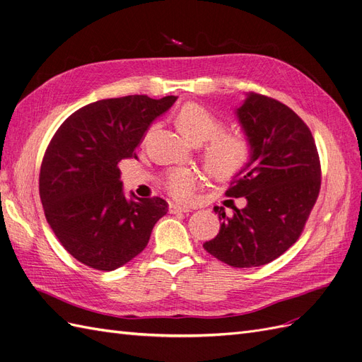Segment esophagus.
<instances>
[{"mask_svg":"<svg viewBox=\"0 0 362 362\" xmlns=\"http://www.w3.org/2000/svg\"><path fill=\"white\" fill-rule=\"evenodd\" d=\"M169 211L173 214V213H190L192 208L190 206H182V205H178V204H170L169 205Z\"/></svg>","mask_w":362,"mask_h":362,"instance_id":"esophagus-1","label":"esophagus"}]
</instances>
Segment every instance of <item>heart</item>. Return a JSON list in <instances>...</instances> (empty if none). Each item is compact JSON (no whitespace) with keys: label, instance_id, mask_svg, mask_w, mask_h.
<instances>
[{"label":"heart","instance_id":"1","mask_svg":"<svg viewBox=\"0 0 362 362\" xmlns=\"http://www.w3.org/2000/svg\"><path fill=\"white\" fill-rule=\"evenodd\" d=\"M178 127L193 145L211 140L205 151L206 166L213 173L233 175L245 168L252 154L249 140L242 134L222 133L223 124L213 112L199 104H185L178 113ZM196 173L190 169H175L166 178V189L173 198L189 201L193 198Z\"/></svg>","mask_w":362,"mask_h":362}]
</instances>
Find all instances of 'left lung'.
Wrapping results in <instances>:
<instances>
[{
  "label": "left lung",
  "mask_w": 362,
  "mask_h": 362,
  "mask_svg": "<svg viewBox=\"0 0 362 362\" xmlns=\"http://www.w3.org/2000/svg\"><path fill=\"white\" fill-rule=\"evenodd\" d=\"M235 116L252 154L225 194L246 205L229 199L231 216L214 206L222 223L204 249L233 267H258L299 238L320 192V160L310 128L273 98L249 92Z\"/></svg>",
  "instance_id": "obj_1"
}]
</instances>
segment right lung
Returning <instances> with one entry per match:
<instances>
[{"label": "right lung", "instance_id": "obj_1", "mask_svg": "<svg viewBox=\"0 0 362 362\" xmlns=\"http://www.w3.org/2000/svg\"><path fill=\"white\" fill-rule=\"evenodd\" d=\"M177 96L128 95L90 103L57 129L43 157L39 193L62 246L83 264L112 272L137 257L168 213L161 198L124 193L120 160L136 157L151 124Z\"/></svg>", "mask_w": 362, "mask_h": 362}]
</instances>
